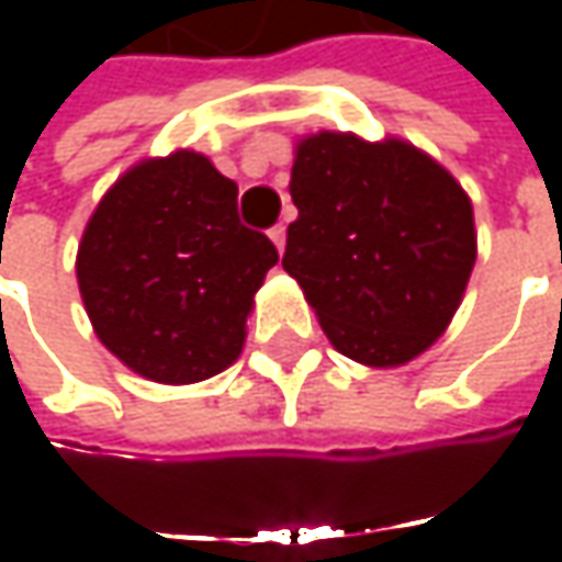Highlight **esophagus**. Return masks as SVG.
<instances>
[{
  "label": "esophagus",
  "mask_w": 562,
  "mask_h": 562,
  "mask_svg": "<svg viewBox=\"0 0 562 562\" xmlns=\"http://www.w3.org/2000/svg\"><path fill=\"white\" fill-rule=\"evenodd\" d=\"M269 237H271V244L278 249H284V244H288V227L284 225H274L269 231Z\"/></svg>",
  "instance_id": "esophagus-1"
}]
</instances>
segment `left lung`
<instances>
[{
  "mask_svg": "<svg viewBox=\"0 0 562 562\" xmlns=\"http://www.w3.org/2000/svg\"><path fill=\"white\" fill-rule=\"evenodd\" d=\"M281 266L328 340L362 366L425 353L463 300L475 266L472 203L413 143L322 131L296 143Z\"/></svg>",
  "mask_w": 562,
  "mask_h": 562,
  "instance_id": "obj_1",
  "label": "left lung"
}]
</instances>
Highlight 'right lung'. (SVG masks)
Wrapping results in <instances>:
<instances>
[{
	"label": "right lung",
	"mask_w": 562,
	"mask_h": 562,
	"mask_svg": "<svg viewBox=\"0 0 562 562\" xmlns=\"http://www.w3.org/2000/svg\"><path fill=\"white\" fill-rule=\"evenodd\" d=\"M278 249L237 218V184L178 149L124 171L77 247L97 337L137 375L193 384L244 350L252 296Z\"/></svg>",
	"instance_id": "obj_1"
}]
</instances>
